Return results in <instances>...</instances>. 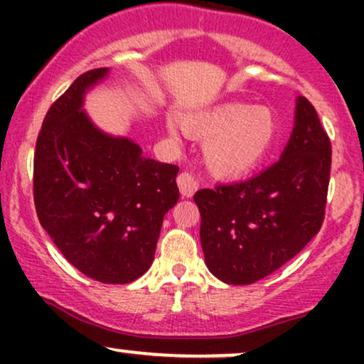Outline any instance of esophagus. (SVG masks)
Listing matches in <instances>:
<instances>
[{
  "label": "esophagus",
  "instance_id": "34e87169",
  "mask_svg": "<svg viewBox=\"0 0 364 364\" xmlns=\"http://www.w3.org/2000/svg\"><path fill=\"white\" fill-rule=\"evenodd\" d=\"M178 186H179V191H181L183 196H193V193L196 191V188H198V183L195 181V178L191 176L190 173H179L178 174Z\"/></svg>",
  "mask_w": 364,
  "mask_h": 364
}]
</instances>
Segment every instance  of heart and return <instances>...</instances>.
<instances>
[{
	"label": "heart",
	"mask_w": 364,
	"mask_h": 364,
	"mask_svg": "<svg viewBox=\"0 0 364 364\" xmlns=\"http://www.w3.org/2000/svg\"><path fill=\"white\" fill-rule=\"evenodd\" d=\"M183 128L188 135L207 139L203 147L207 166L217 176L228 178L260 164L277 139V119L269 107L240 102L220 104L203 114H188Z\"/></svg>",
	"instance_id": "obj_1"
}]
</instances>
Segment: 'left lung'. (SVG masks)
I'll return each mask as SVG.
<instances>
[{
	"label": "left lung",
	"mask_w": 364,
	"mask_h": 364,
	"mask_svg": "<svg viewBox=\"0 0 364 364\" xmlns=\"http://www.w3.org/2000/svg\"><path fill=\"white\" fill-rule=\"evenodd\" d=\"M330 164L327 132L313 104L298 97L291 139L275 164L246 181L195 193L208 270L246 286L296 257L323 224Z\"/></svg>",
	"instance_id": "obj_1"
}]
</instances>
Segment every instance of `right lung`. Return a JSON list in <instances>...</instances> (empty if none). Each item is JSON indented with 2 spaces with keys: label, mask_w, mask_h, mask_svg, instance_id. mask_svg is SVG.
<instances>
[{
  "label": "right lung",
  "mask_w": 364,
  "mask_h": 364,
  "mask_svg": "<svg viewBox=\"0 0 364 364\" xmlns=\"http://www.w3.org/2000/svg\"><path fill=\"white\" fill-rule=\"evenodd\" d=\"M106 75L107 68L80 75L49 107L36 141L34 203L75 269L104 284H128L154 260L162 220L179 198V168L92 124L83 94Z\"/></svg>",
  "instance_id": "obj_1"
}]
</instances>
